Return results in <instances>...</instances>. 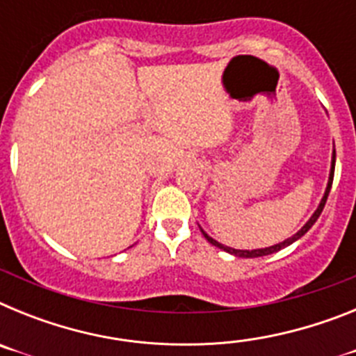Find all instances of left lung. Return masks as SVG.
<instances>
[{
    "instance_id": "1",
    "label": "left lung",
    "mask_w": 356,
    "mask_h": 356,
    "mask_svg": "<svg viewBox=\"0 0 356 356\" xmlns=\"http://www.w3.org/2000/svg\"><path fill=\"white\" fill-rule=\"evenodd\" d=\"M333 171H335V151H333V160H332V172H330L328 187H326V193H325V196H323V200H321L319 207H317V210H316V212H314V216L310 217V219H308V222H307V225H305L303 228H301L300 232H298V234H296V235H292L291 238H287V241L280 242V244H275V246H271V248H266V250H251V251H250V250H234V248L222 246V244H219V242H217V241H213V238H212V237H209V235H207L205 232H203V229H201V232H203V235H205V238H207V241L210 242V244H212V246L221 248V250L228 251V253L235 254V257H242V259H254V257H264V254H271V253H276V251H280V250H282V248L289 246V244H292V242H294V241H298V238H300V237H303V235L307 234L308 229L312 228V226H314V222L317 221V217L321 216V212H323V209H325V205H326V200H328L330 188H332V184H333Z\"/></svg>"
}]
</instances>
